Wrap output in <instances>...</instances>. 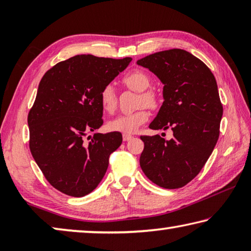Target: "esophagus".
Wrapping results in <instances>:
<instances>
[{
	"instance_id": "1",
	"label": "esophagus",
	"mask_w": 251,
	"mask_h": 251,
	"mask_svg": "<svg viewBox=\"0 0 251 251\" xmlns=\"http://www.w3.org/2000/svg\"><path fill=\"white\" fill-rule=\"evenodd\" d=\"M131 138H133V136H131V135H128V134L123 135V141H124V142H128V141H130Z\"/></svg>"
}]
</instances>
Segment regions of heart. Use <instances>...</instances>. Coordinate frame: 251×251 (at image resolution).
<instances>
[{
    "label": "heart",
    "mask_w": 251,
    "mask_h": 251,
    "mask_svg": "<svg viewBox=\"0 0 251 251\" xmlns=\"http://www.w3.org/2000/svg\"><path fill=\"white\" fill-rule=\"evenodd\" d=\"M123 83L130 90L139 93L137 100L138 106L145 105L150 108H156L158 106V95L155 91L148 90V87L151 86V77L145 72L139 70L129 72L123 77ZM100 103L101 108L109 114L116 109L117 97L112 85H106L100 91ZM148 116L150 114L145 107H141L131 113L122 114L108 122V129L112 131H120L123 134L135 133L139 127L148 121Z\"/></svg>",
    "instance_id": "heart-1"
}]
</instances>
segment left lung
<instances>
[{
    "mask_svg": "<svg viewBox=\"0 0 251 251\" xmlns=\"http://www.w3.org/2000/svg\"><path fill=\"white\" fill-rule=\"evenodd\" d=\"M164 84V103L150 128H172L173 138L141 136L139 158L150 180L166 189L184 187L205 166L219 137L223 104L205 63L187 50H161L138 59Z\"/></svg>",
    "mask_w": 251,
    "mask_h": 251,
    "instance_id": "left-lung-1",
    "label": "left lung"
}]
</instances>
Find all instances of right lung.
<instances>
[{"label": "right lung", "mask_w": 251, "mask_h": 251, "mask_svg": "<svg viewBox=\"0 0 251 251\" xmlns=\"http://www.w3.org/2000/svg\"><path fill=\"white\" fill-rule=\"evenodd\" d=\"M123 59L76 55L59 62L42 77L27 116L29 151L55 189L72 197L94 190L108 167L109 155L121 146L122 134L96 133L103 125L100 94L124 71Z\"/></svg>", "instance_id": "1"}]
</instances>
